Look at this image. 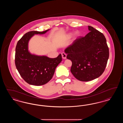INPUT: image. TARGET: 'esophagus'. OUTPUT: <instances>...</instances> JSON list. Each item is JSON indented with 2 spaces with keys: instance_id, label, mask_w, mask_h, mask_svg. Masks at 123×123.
<instances>
[{
  "instance_id": "34e87169",
  "label": "esophagus",
  "mask_w": 123,
  "mask_h": 123,
  "mask_svg": "<svg viewBox=\"0 0 123 123\" xmlns=\"http://www.w3.org/2000/svg\"><path fill=\"white\" fill-rule=\"evenodd\" d=\"M66 54L65 53H62V58L63 59H66Z\"/></svg>"
}]
</instances>
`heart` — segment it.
<instances>
[{
  "instance_id": "b5f03b06",
  "label": "heart",
  "mask_w": 123,
  "mask_h": 123,
  "mask_svg": "<svg viewBox=\"0 0 123 123\" xmlns=\"http://www.w3.org/2000/svg\"><path fill=\"white\" fill-rule=\"evenodd\" d=\"M76 35H77V33H76Z\"/></svg>"
}]
</instances>
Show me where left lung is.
Masks as SVG:
<instances>
[{
    "mask_svg": "<svg viewBox=\"0 0 123 123\" xmlns=\"http://www.w3.org/2000/svg\"><path fill=\"white\" fill-rule=\"evenodd\" d=\"M89 32L80 36L66 48L67 59L72 61L70 71L77 80L87 82L100 76L109 58V48L105 36L93 27Z\"/></svg>",
    "mask_w": 123,
    "mask_h": 123,
    "instance_id": "8db88e82",
    "label": "left lung"
}]
</instances>
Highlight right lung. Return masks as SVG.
I'll use <instances>...</instances> for the list:
<instances>
[{"label": "right lung", "instance_id": "1", "mask_svg": "<svg viewBox=\"0 0 123 123\" xmlns=\"http://www.w3.org/2000/svg\"><path fill=\"white\" fill-rule=\"evenodd\" d=\"M48 30L40 32L31 31L18 41L16 47L15 65L20 76L28 83L41 86L52 78L56 68L62 61L60 54L55 58L32 55L28 51V42L35 34H43Z\"/></svg>", "mask_w": 123, "mask_h": 123}]
</instances>
